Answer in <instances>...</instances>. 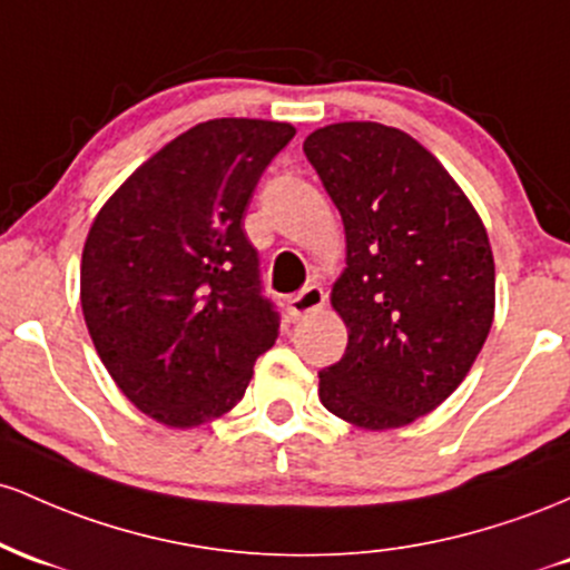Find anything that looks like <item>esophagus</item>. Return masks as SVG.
I'll return each instance as SVG.
<instances>
[{
    "instance_id": "34e87169",
    "label": "esophagus",
    "mask_w": 570,
    "mask_h": 570,
    "mask_svg": "<svg viewBox=\"0 0 570 570\" xmlns=\"http://www.w3.org/2000/svg\"><path fill=\"white\" fill-rule=\"evenodd\" d=\"M325 306V291L320 285H306L302 293L287 298V320L291 323H298V320L315 315Z\"/></svg>"
}]
</instances>
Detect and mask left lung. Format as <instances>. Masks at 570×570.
Here are the masks:
<instances>
[{
  "mask_svg": "<svg viewBox=\"0 0 570 570\" xmlns=\"http://www.w3.org/2000/svg\"><path fill=\"white\" fill-rule=\"evenodd\" d=\"M304 153L347 239V268L331 291L347 350L320 371V401L366 431L409 425L455 393L490 334L488 232L450 171L406 131L331 124L304 139Z\"/></svg>",
  "mask_w": 570,
  "mask_h": 570,
  "instance_id": "obj_1",
  "label": "left lung"
}]
</instances>
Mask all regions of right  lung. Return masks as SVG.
<instances>
[{
    "instance_id": "obj_1",
    "label": "right lung",
    "mask_w": 570,
    "mask_h": 570,
    "mask_svg": "<svg viewBox=\"0 0 570 570\" xmlns=\"http://www.w3.org/2000/svg\"><path fill=\"white\" fill-rule=\"evenodd\" d=\"M291 124L194 126L120 185L96 215L80 264L88 334L139 412L194 428L234 409L279 334L245 234L253 190Z\"/></svg>"
}]
</instances>
